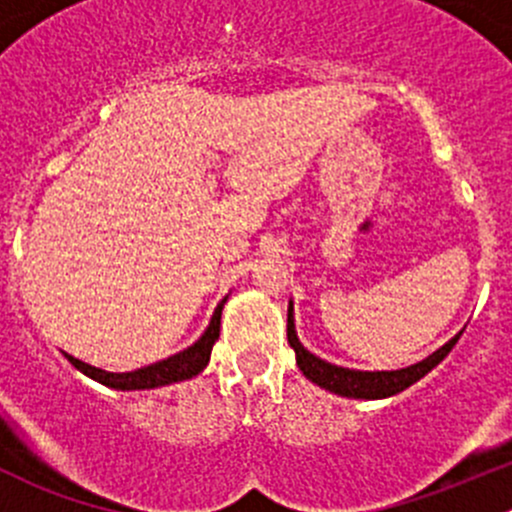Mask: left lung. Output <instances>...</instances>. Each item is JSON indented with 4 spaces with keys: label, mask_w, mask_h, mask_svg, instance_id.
Instances as JSON below:
<instances>
[{
    "label": "left lung",
    "mask_w": 512,
    "mask_h": 512,
    "mask_svg": "<svg viewBox=\"0 0 512 512\" xmlns=\"http://www.w3.org/2000/svg\"><path fill=\"white\" fill-rule=\"evenodd\" d=\"M294 307L289 302L287 309V342L294 349L297 356V366L304 376H307L312 384L322 386V389L332 391L337 396H347V399H389V396L399 394V391L409 389L411 384H416L418 379L428 374L433 366L441 364L446 359L448 352L456 347L458 337L463 332H458L456 337L448 339L441 349H436L433 354H428L426 359L416 361V364L406 366V369L396 371H359V369H347V366L329 364V361L319 359L317 354L307 352L304 344L299 342L297 332H294Z\"/></svg>",
    "instance_id": "left-lung-1"
}]
</instances>
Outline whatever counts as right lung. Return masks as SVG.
Segmentation results:
<instances>
[{
    "mask_svg": "<svg viewBox=\"0 0 512 512\" xmlns=\"http://www.w3.org/2000/svg\"><path fill=\"white\" fill-rule=\"evenodd\" d=\"M225 302H227V297L218 304V307H215L213 319H210L208 329H205L203 337H200L198 342L190 344V347L183 349V352L168 356V359H163V361H156V364L141 366V369H136V371H121V374H116V371H106V369H98V366L86 364V361L76 359V356H71L66 352H64V356L76 366V369L81 371V374H86L89 379H94V381H98V384L108 386V389H116V391H146V389H158V386L175 384V381L193 379V376H198L200 371L208 366L210 352H213V344L218 342L220 317H223Z\"/></svg>",
    "mask_w": 512,
    "mask_h": 512,
    "instance_id": "right-lung-1",
    "label": "right lung"
}]
</instances>
